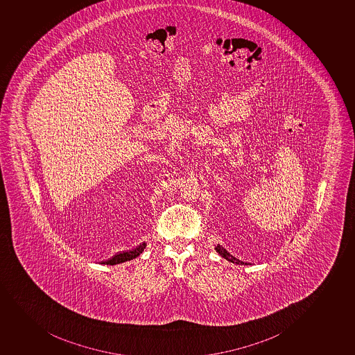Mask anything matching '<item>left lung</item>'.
<instances>
[{
	"mask_svg": "<svg viewBox=\"0 0 355 355\" xmlns=\"http://www.w3.org/2000/svg\"><path fill=\"white\" fill-rule=\"evenodd\" d=\"M217 252L222 256V257L225 258L227 261H232V263H235V264L239 265H248V263H244V261H239V259H237V258L234 257L232 254H229L228 251L225 250L223 247H220V244L217 245L216 248Z\"/></svg>",
	"mask_w": 355,
	"mask_h": 355,
	"instance_id": "obj_1",
	"label": "left lung"
}]
</instances>
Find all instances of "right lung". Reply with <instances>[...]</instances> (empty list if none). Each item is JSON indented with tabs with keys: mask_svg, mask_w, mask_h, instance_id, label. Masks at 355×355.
Instances as JSON below:
<instances>
[{
	"mask_svg": "<svg viewBox=\"0 0 355 355\" xmlns=\"http://www.w3.org/2000/svg\"><path fill=\"white\" fill-rule=\"evenodd\" d=\"M146 248V243L139 244L138 247L132 249V250L123 251L120 254H116L112 258H110L108 261H104L103 264L116 265L123 261H131L133 258L138 257L139 254H142V251Z\"/></svg>",
	"mask_w": 355,
	"mask_h": 355,
	"instance_id": "right-lung-1",
	"label": "right lung"
}]
</instances>
